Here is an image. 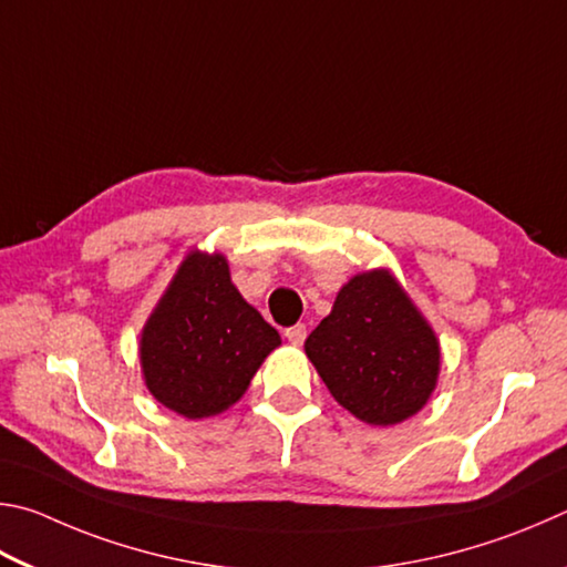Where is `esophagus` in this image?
<instances>
[{
    "mask_svg": "<svg viewBox=\"0 0 567 567\" xmlns=\"http://www.w3.org/2000/svg\"><path fill=\"white\" fill-rule=\"evenodd\" d=\"M286 339H289V343L293 346H301L306 341V326L303 323H296L291 326V329H286Z\"/></svg>",
    "mask_w": 567,
    "mask_h": 567,
    "instance_id": "1",
    "label": "esophagus"
}]
</instances>
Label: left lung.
<instances>
[{
    "instance_id": "obj_1",
    "label": "left lung",
    "mask_w": 567,
    "mask_h": 567,
    "mask_svg": "<svg viewBox=\"0 0 567 567\" xmlns=\"http://www.w3.org/2000/svg\"><path fill=\"white\" fill-rule=\"evenodd\" d=\"M303 349L339 405L381 429L413 419L439 385V336L383 266L341 286Z\"/></svg>"
}]
</instances>
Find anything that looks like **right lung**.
Here are the masks:
<instances>
[{"label": "right lung", "instance_id": "obj_1", "mask_svg": "<svg viewBox=\"0 0 567 567\" xmlns=\"http://www.w3.org/2000/svg\"><path fill=\"white\" fill-rule=\"evenodd\" d=\"M281 336L231 281L218 251L194 248L178 264L138 336L148 393L188 421L231 409Z\"/></svg>", "mask_w": 567, "mask_h": 567}]
</instances>
